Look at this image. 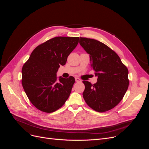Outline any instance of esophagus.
I'll list each match as a JSON object with an SVG mask.
<instances>
[{
    "label": "esophagus",
    "mask_w": 149,
    "mask_h": 149,
    "mask_svg": "<svg viewBox=\"0 0 149 149\" xmlns=\"http://www.w3.org/2000/svg\"><path fill=\"white\" fill-rule=\"evenodd\" d=\"M75 81L76 82H81V80L79 78H75Z\"/></svg>",
    "instance_id": "1"
}]
</instances>
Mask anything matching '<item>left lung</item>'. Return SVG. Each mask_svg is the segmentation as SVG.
I'll return each mask as SVG.
<instances>
[{
    "label": "left lung",
    "mask_w": 149,
    "mask_h": 149,
    "mask_svg": "<svg viewBox=\"0 0 149 149\" xmlns=\"http://www.w3.org/2000/svg\"><path fill=\"white\" fill-rule=\"evenodd\" d=\"M79 43L90 55L91 66L97 76L96 83L83 81V96L94 111L104 112L116 107L128 89V69L114 51L96 40L79 38Z\"/></svg>",
    "instance_id": "left-lung-1"
}]
</instances>
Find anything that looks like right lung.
Wrapping results in <instances>:
<instances>
[{
    "label": "right lung",
    "mask_w": 149,
    "mask_h": 149,
    "mask_svg": "<svg viewBox=\"0 0 149 149\" xmlns=\"http://www.w3.org/2000/svg\"><path fill=\"white\" fill-rule=\"evenodd\" d=\"M79 37H57L39 45L22 70V84L31 104L50 113L63 106L75 82L73 76L59 78L56 72L77 46Z\"/></svg>",
    "instance_id": "1"
}]
</instances>
